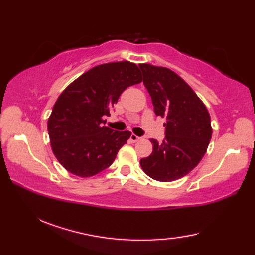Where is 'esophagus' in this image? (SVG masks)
Wrapping results in <instances>:
<instances>
[{
    "instance_id": "34e87169",
    "label": "esophagus",
    "mask_w": 255,
    "mask_h": 255,
    "mask_svg": "<svg viewBox=\"0 0 255 255\" xmlns=\"http://www.w3.org/2000/svg\"><path fill=\"white\" fill-rule=\"evenodd\" d=\"M140 139H141V138L136 136V134H133V133L130 136V141H131V142H137V141H139Z\"/></svg>"
}]
</instances>
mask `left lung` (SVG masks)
I'll list each match as a JSON object with an SVG mask.
<instances>
[{
    "label": "left lung",
    "mask_w": 255,
    "mask_h": 255,
    "mask_svg": "<svg viewBox=\"0 0 255 255\" xmlns=\"http://www.w3.org/2000/svg\"><path fill=\"white\" fill-rule=\"evenodd\" d=\"M156 116L165 117V138L151 140L153 151L140 160L145 174L172 182L188 174L203 159L211 139L210 116L204 103L172 70L139 64Z\"/></svg>",
    "instance_id": "8db88e82"
}]
</instances>
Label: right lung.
Instances as JSON below:
<instances>
[{"instance_id":"add662e5","label":"right lung","mask_w":255,"mask_h":255,"mask_svg":"<svg viewBox=\"0 0 255 255\" xmlns=\"http://www.w3.org/2000/svg\"><path fill=\"white\" fill-rule=\"evenodd\" d=\"M142 81L137 64L119 61L100 64L68 85L48 119L51 149L64 169L89 177L107 169L130 137L104 126L103 116L128 86Z\"/></svg>"}]
</instances>
